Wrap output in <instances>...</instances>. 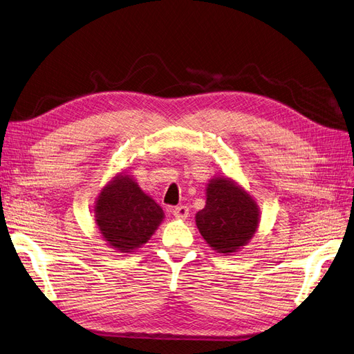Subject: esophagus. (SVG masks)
<instances>
[{"instance_id":"obj_1","label":"esophagus","mask_w":354,"mask_h":354,"mask_svg":"<svg viewBox=\"0 0 354 354\" xmlns=\"http://www.w3.org/2000/svg\"><path fill=\"white\" fill-rule=\"evenodd\" d=\"M188 212H189V210H188V207H187V206H178V207H175V209H174L175 218H176V219H182V221L188 218V214H189Z\"/></svg>"}]
</instances>
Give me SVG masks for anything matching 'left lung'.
Listing matches in <instances>:
<instances>
[{
  "instance_id": "left-lung-1",
  "label": "left lung",
  "mask_w": 354,
  "mask_h": 354,
  "mask_svg": "<svg viewBox=\"0 0 354 354\" xmlns=\"http://www.w3.org/2000/svg\"><path fill=\"white\" fill-rule=\"evenodd\" d=\"M206 206L196 214V225L218 253L231 254L247 245L256 234L260 212L253 197L231 178L209 180Z\"/></svg>"
}]
</instances>
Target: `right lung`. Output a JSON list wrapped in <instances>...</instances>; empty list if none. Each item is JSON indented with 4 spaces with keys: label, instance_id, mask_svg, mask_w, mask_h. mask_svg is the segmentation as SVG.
I'll use <instances>...</instances> for the list:
<instances>
[{
    "label": "right lung",
    "instance_id": "1",
    "mask_svg": "<svg viewBox=\"0 0 354 354\" xmlns=\"http://www.w3.org/2000/svg\"><path fill=\"white\" fill-rule=\"evenodd\" d=\"M163 219V209L127 172L113 178L95 201L100 234L120 253H132L144 245Z\"/></svg>",
    "mask_w": 354,
    "mask_h": 354
}]
</instances>
